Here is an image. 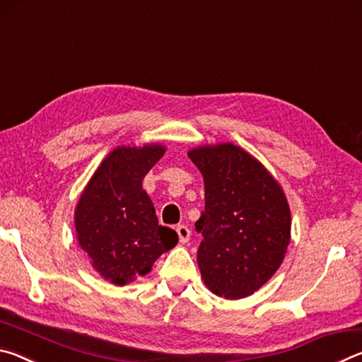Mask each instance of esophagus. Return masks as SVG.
<instances>
[{"label":"esophagus","instance_id":"34e87169","mask_svg":"<svg viewBox=\"0 0 362 362\" xmlns=\"http://www.w3.org/2000/svg\"><path fill=\"white\" fill-rule=\"evenodd\" d=\"M175 231H177V235H179V241H180L182 244L188 243V240H189V230H188V226L179 225V226H177V228H175Z\"/></svg>","mask_w":362,"mask_h":362}]
</instances>
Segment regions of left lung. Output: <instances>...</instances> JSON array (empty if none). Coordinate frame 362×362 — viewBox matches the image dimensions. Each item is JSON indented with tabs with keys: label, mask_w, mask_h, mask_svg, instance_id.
Here are the masks:
<instances>
[{
	"label": "left lung",
	"mask_w": 362,
	"mask_h": 362,
	"mask_svg": "<svg viewBox=\"0 0 362 362\" xmlns=\"http://www.w3.org/2000/svg\"><path fill=\"white\" fill-rule=\"evenodd\" d=\"M188 156L204 179L198 267L207 289L238 300L278 272L291 243V209L279 182L231 142L199 145Z\"/></svg>",
	"instance_id": "obj_1"
}]
</instances>
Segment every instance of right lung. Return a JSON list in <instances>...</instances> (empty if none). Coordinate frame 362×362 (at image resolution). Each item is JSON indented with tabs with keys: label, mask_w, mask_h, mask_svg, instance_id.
<instances>
[{
	"label": "right lung",
	"mask_w": 362,
	"mask_h": 362,
	"mask_svg": "<svg viewBox=\"0 0 362 362\" xmlns=\"http://www.w3.org/2000/svg\"><path fill=\"white\" fill-rule=\"evenodd\" d=\"M161 144L121 145L103 158L75 207L78 246L100 276L126 286L151 272L153 263L179 243L173 228L158 225L142 187L163 158Z\"/></svg>",
	"instance_id": "right-lung-1"
}]
</instances>
